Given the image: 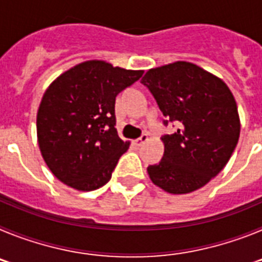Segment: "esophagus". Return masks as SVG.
Here are the masks:
<instances>
[{"label": "esophagus", "mask_w": 262, "mask_h": 262, "mask_svg": "<svg viewBox=\"0 0 262 262\" xmlns=\"http://www.w3.org/2000/svg\"><path fill=\"white\" fill-rule=\"evenodd\" d=\"M148 139H149V138H148L147 134H143V135L140 136V138L136 139V140H134V145H135V147H142V145L144 144L145 142H147Z\"/></svg>", "instance_id": "1"}]
</instances>
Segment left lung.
Listing matches in <instances>:
<instances>
[{"label":"left lung","mask_w":262,"mask_h":262,"mask_svg":"<svg viewBox=\"0 0 262 262\" xmlns=\"http://www.w3.org/2000/svg\"><path fill=\"white\" fill-rule=\"evenodd\" d=\"M163 111L164 156L147 172L156 186L170 194L198 190L228 163L240 135L237 105L222 78L189 61L152 68L142 78Z\"/></svg>","instance_id":"obj_1"}]
</instances>
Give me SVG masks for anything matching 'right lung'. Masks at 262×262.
<instances>
[{"label": "right lung", "mask_w": 262, "mask_h": 262, "mask_svg": "<svg viewBox=\"0 0 262 262\" xmlns=\"http://www.w3.org/2000/svg\"><path fill=\"white\" fill-rule=\"evenodd\" d=\"M143 71L103 60L80 62L47 88L36 115L40 154L53 176L80 191L107 184L128 149L115 128V97Z\"/></svg>", "instance_id": "right-lung-1"}]
</instances>
